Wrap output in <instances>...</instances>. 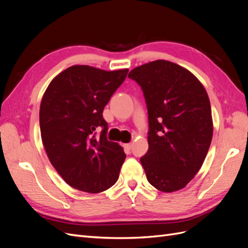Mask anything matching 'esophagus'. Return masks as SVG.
<instances>
[{
    "label": "esophagus",
    "mask_w": 248,
    "mask_h": 248,
    "mask_svg": "<svg viewBox=\"0 0 248 248\" xmlns=\"http://www.w3.org/2000/svg\"><path fill=\"white\" fill-rule=\"evenodd\" d=\"M123 147L125 151H129V150L132 148V144H123Z\"/></svg>",
    "instance_id": "1"
}]
</instances>
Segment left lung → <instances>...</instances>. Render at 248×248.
I'll return each instance as SVG.
<instances>
[{"instance_id":"1","label":"left lung","mask_w":248,"mask_h":248,"mask_svg":"<svg viewBox=\"0 0 248 248\" xmlns=\"http://www.w3.org/2000/svg\"><path fill=\"white\" fill-rule=\"evenodd\" d=\"M149 115V150L140 158L149 183L163 192L184 188L198 174L213 136L206 89L189 70L166 60L132 69Z\"/></svg>"}]
</instances>
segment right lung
Listing matches in <instances>:
<instances>
[{
	"label": "right lung",
	"instance_id": "obj_1",
	"mask_svg": "<svg viewBox=\"0 0 248 248\" xmlns=\"http://www.w3.org/2000/svg\"><path fill=\"white\" fill-rule=\"evenodd\" d=\"M128 69L102 70L73 65L52 79L39 111L41 140L48 159L71 187L89 193L108 189L126 158L118 142L107 140L104 107L124 81ZM104 129L99 138L94 130Z\"/></svg>",
	"mask_w": 248,
	"mask_h": 248
}]
</instances>
